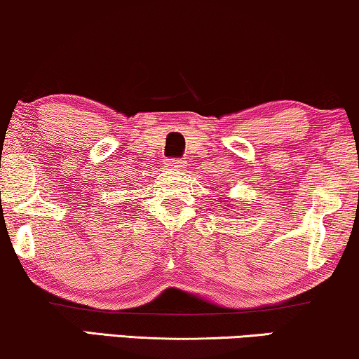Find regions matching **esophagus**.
Here are the masks:
<instances>
[{"label":"esophagus","instance_id":"34e87169","mask_svg":"<svg viewBox=\"0 0 359 359\" xmlns=\"http://www.w3.org/2000/svg\"><path fill=\"white\" fill-rule=\"evenodd\" d=\"M166 166L171 170H181L184 168L186 166V161L181 160V158H170L168 161H166Z\"/></svg>","mask_w":359,"mask_h":359}]
</instances>
